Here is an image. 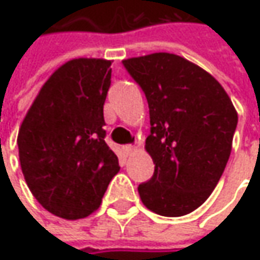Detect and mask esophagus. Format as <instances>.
<instances>
[{
	"label": "esophagus",
	"mask_w": 260,
	"mask_h": 260,
	"mask_svg": "<svg viewBox=\"0 0 260 260\" xmlns=\"http://www.w3.org/2000/svg\"><path fill=\"white\" fill-rule=\"evenodd\" d=\"M135 146L132 145H127V146H123V152L125 153V156H130L133 152H135Z\"/></svg>",
	"instance_id": "34e87169"
}]
</instances>
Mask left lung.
<instances>
[{
    "label": "left lung",
    "mask_w": 260,
    "mask_h": 260,
    "mask_svg": "<svg viewBox=\"0 0 260 260\" xmlns=\"http://www.w3.org/2000/svg\"><path fill=\"white\" fill-rule=\"evenodd\" d=\"M123 65L149 104L146 150L155 172L137 188L142 203L165 217L189 214L224 172L237 127L233 103L217 79L174 53L132 57Z\"/></svg>",
    "instance_id": "obj_1"
}]
</instances>
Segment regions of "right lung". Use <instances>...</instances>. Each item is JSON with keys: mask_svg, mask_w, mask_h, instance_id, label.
Returning a JSON list of instances; mask_svg holds the SVG:
<instances>
[{"mask_svg": "<svg viewBox=\"0 0 260 260\" xmlns=\"http://www.w3.org/2000/svg\"><path fill=\"white\" fill-rule=\"evenodd\" d=\"M111 60L72 59L42 86L20 127V165L31 194L52 214H92L120 171L105 143Z\"/></svg>", "mask_w": 260, "mask_h": 260, "instance_id": "add662e5", "label": "right lung"}]
</instances>
